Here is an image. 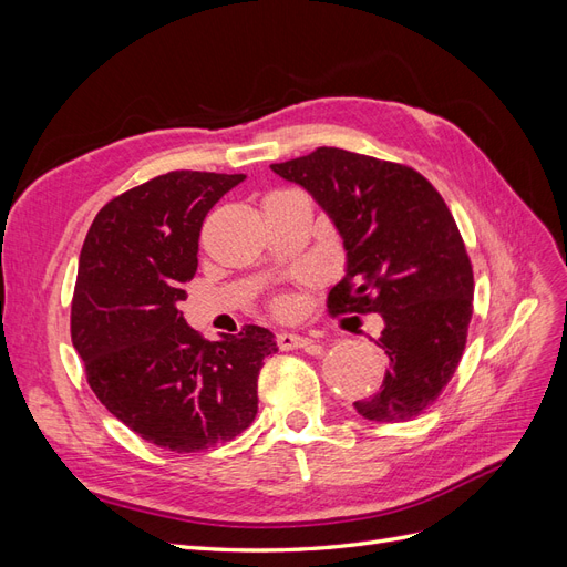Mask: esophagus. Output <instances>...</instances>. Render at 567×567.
<instances>
[{"mask_svg":"<svg viewBox=\"0 0 567 567\" xmlns=\"http://www.w3.org/2000/svg\"><path fill=\"white\" fill-rule=\"evenodd\" d=\"M277 342L281 350H300V348H310L312 340L305 338V336H298V333H279L277 336Z\"/></svg>","mask_w":567,"mask_h":567,"instance_id":"1","label":"esophagus"}]
</instances>
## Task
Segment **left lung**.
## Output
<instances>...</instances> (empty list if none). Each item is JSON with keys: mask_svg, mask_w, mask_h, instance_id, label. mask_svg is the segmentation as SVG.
<instances>
[{"mask_svg": "<svg viewBox=\"0 0 567 567\" xmlns=\"http://www.w3.org/2000/svg\"><path fill=\"white\" fill-rule=\"evenodd\" d=\"M331 217L348 252L331 312L381 315L390 369L381 390L354 402L359 416L398 423L419 416L452 381L473 317V267L437 188L414 167L346 148L274 163Z\"/></svg>", "mask_w": 567, "mask_h": 567, "instance_id": "left-lung-1", "label": "left lung"}]
</instances>
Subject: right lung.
Returning a JSON list of instances; mask_svg holds the SVG:
<instances>
[{"instance_id":"obj_1","label":"right lung","mask_w":567,"mask_h":567,"mask_svg":"<svg viewBox=\"0 0 567 567\" xmlns=\"http://www.w3.org/2000/svg\"><path fill=\"white\" fill-rule=\"evenodd\" d=\"M246 175L175 169L115 196L82 244L71 336L99 402L156 447L188 454L241 435L257 414V375L279 352L244 326L205 340L179 312L213 205Z\"/></svg>"}]
</instances>
